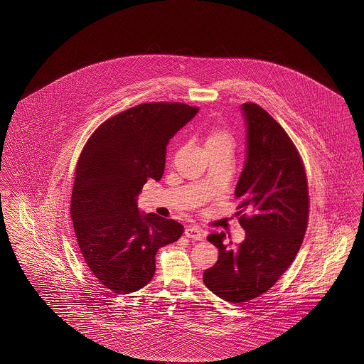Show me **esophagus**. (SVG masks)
Wrapping results in <instances>:
<instances>
[{"instance_id":"34e87169","label":"esophagus","mask_w":364,"mask_h":364,"mask_svg":"<svg viewBox=\"0 0 364 364\" xmlns=\"http://www.w3.org/2000/svg\"><path fill=\"white\" fill-rule=\"evenodd\" d=\"M184 235H186V237H188V239L202 240L203 236H205V232H203L200 228H198V226H188V228H186Z\"/></svg>"}]
</instances>
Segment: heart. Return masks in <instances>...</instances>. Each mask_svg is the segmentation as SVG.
<instances>
[{
  "mask_svg": "<svg viewBox=\"0 0 364 364\" xmlns=\"http://www.w3.org/2000/svg\"><path fill=\"white\" fill-rule=\"evenodd\" d=\"M205 146H220V147H225L228 150H232L233 147V139L226 132V131H215L213 132L208 139Z\"/></svg>",
  "mask_w": 364,
  "mask_h": 364,
  "instance_id": "heart-1",
  "label": "heart"
}]
</instances>
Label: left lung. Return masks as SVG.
Segmentation results:
<instances>
[{"instance_id":"1","label":"left lung","mask_w":364,"mask_h":364,"mask_svg":"<svg viewBox=\"0 0 364 364\" xmlns=\"http://www.w3.org/2000/svg\"><path fill=\"white\" fill-rule=\"evenodd\" d=\"M245 158L235 196L245 230L239 247L224 232L208 235L218 248L217 263L203 282L230 303L267 292L291 266L309 221V190L301 159L292 140L264 109L242 104ZM247 209L250 215H242Z\"/></svg>"}]
</instances>
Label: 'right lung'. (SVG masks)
I'll use <instances>...</instances> for the list:
<instances>
[{"label":"right lung","instance_id":"right-lung-1","mask_svg":"<svg viewBox=\"0 0 364 364\" xmlns=\"http://www.w3.org/2000/svg\"><path fill=\"white\" fill-rule=\"evenodd\" d=\"M196 113L178 102L134 106L101 124L79 156L70 200L75 236L91 274L116 294L146 287L156 251L183 233L177 221L141 213L138 196L149 178H162L169 140Z\"/></svg>","mask_w":364,"mask_h":364}]
</instances>
